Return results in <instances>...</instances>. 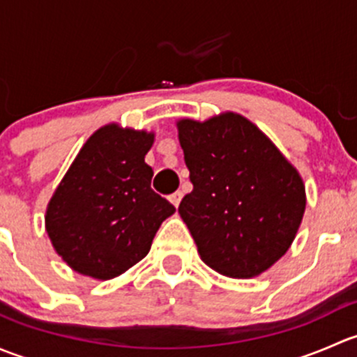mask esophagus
Returning a JSON list of instances; mask_svg holds the SVG:
<instances>
[{
	"mask_svg": "<svg viewBox=\"0 0 357 357\" xmlns=\"http://www.w3.org/2000/svg\"><path fill=\"white\" fill-rule=\"evenodd\" d=\"M181 199H183V193L181 192H174L171 197H169V200H171V204L174 205V207H178L179 202H181Z\"/></svg>",
	"mask_w": 357,
	"mask_h": 357,
	"instance_id": "34e87169",
	"label": "esophagus"
}]
</instances>
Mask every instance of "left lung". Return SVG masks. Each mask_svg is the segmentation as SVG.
<instances>
[{"label":"left lung","instance_id":"left-lung-1","mask_svg":"<svg viewBox=\"0 0 357 357\" xmlns=\"http://www.w3.org/2000/svg\"><path fill=\"white\" fill-rule=\"evenodd\" d=\"M193 183L179 204L200 259L229 278H254L289 250L305 211V186L275 143L243 115L179 119Z\"/></svg>","mask_w":357,"mask_h":357}]
</instances>
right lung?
<instances>
[{
    "label": "right lung",
    "mask_w": 357,
    "mask_h": 357,
    "mask_svg": "<svg viewBox=\"0 0 357 357\" xmlns=\"http://www.w3.org/2000/svg\"><path fill=\"white\" fill-rule=\"evenodd\" d=\"M155 135L119 124L96 129L79 150L45 215L46 233L68 268L110 280L142 261L174 205L152 188L145 162Z\"/></svg>",
    "instance_id": "obj_1"
}]
</instances>
